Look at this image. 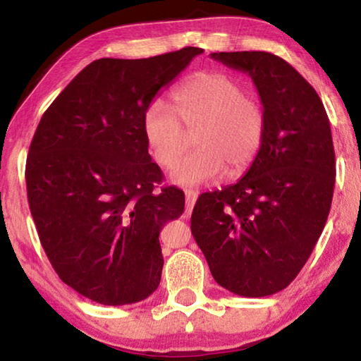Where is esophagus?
Listing matches in <instances>:
<instances>
[{
    "label": "esophagus",
    "mask_w": 361,
    "mask_h": 361,
    "mask_svg": "<svg viewBox=\"0 0 361 361\" xmlns=\"http://www.w3.org/2000/svg\"><path fill=\"white\" fill-rule=\"evenodd\" d=\"M185 195H186V213L189 215V213H191L194 209V204H195V200H197L199 194L195 191H191V189H188Z\"/></svg>",
    "instance_id": "esophagus-1"
}]
</instances>
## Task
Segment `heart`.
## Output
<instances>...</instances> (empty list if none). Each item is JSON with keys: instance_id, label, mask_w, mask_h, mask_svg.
<instances>
[{"instance_id": "heart-1", "label": "heart", "mask_w": 361, "mask_h": 361, "mask_svg": "<svg viewBox=\"0 0 361 361\" xmlns=\"http://www.w3.org/2000/svg\"><path fill=\"white\" fill-rule=\"evenodd\" d=\"M173 112L154 100L143 113V135L159 166L170 169L189 145L199 146L176 164L170 178L180 186H199L219 178L228 167L237 175L252 166L266 132L261 102L221 71H202L172 92Z\"/></svg>"}]
</instances>
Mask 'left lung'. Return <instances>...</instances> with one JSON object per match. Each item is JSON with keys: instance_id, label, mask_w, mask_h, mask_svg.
Listing matches in <instances>:
<instances>
[{"instance_id": "left-lung-1", "label": "left lung", "mask_w": 361, "mask_h": 361, "mask_svg": "<svg viewBox=\"0 0 361 361\" xmlns=\"http://www.w3.org/2000/svg\"><path fill=\"white\" fill-rule=\"evenodd\" d=\"M210 57L252 78L266 132L235 185L197 199L191 231L218 285L269 296L295 280L325 228L336 176L331 127L319 94L283 59L261 51Z\"/></svg>"}]
</instances>
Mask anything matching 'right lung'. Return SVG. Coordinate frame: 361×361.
I'll return each instance as SVG.
<instances>
[{"mask_svg": "<svg viewBox=\"0 0 361 361\" xmlns=\"http://www.w3.org/2000/svg\"><path fill=\"white\" fill-rule=\"evenodd\" d=\"M202 52L95 60L35 132L25 180L41 245L62 282L95 302L143 301L161 282L159 234L185 210V192L154 191L162 172L148 154L143 113Z\"/></svg>", "mask_w": 361, "mask_h": 361, "instance_id": "right-lung-1", "label": "right lung"}]
</instances>
